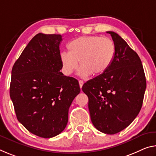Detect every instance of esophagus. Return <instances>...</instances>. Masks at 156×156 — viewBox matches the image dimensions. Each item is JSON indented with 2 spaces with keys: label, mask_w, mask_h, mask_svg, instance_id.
Returning <instances> with one entry per match:
<instances>
[{
  "label": "esophagus",
  "mask_w": 156,
  "mask_h": 156,
  "mask_svg": "<svg viewBox=\"0 0 156 156\" xmlns=\"http://www.w3.org/2000/svg\"><path fill=\"white\" fill-rule=\"evenodd\" d=\"M79 82V85H80V88H82V87H83V84H84V83H83V80H79L78 81Z\"/></svg>",
  "instance_id": "esophagus-1"
}]
</instances>
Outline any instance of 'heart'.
I'll use <instances>...</instances> for the list:
<instances>
[{
  "label": "heart",
  "instance_id": "1",
  "mask_svg": "<svg viewBox=\"0 0 156 156\" xmlns=\"http://www.w3.org/2000/svg\"><path fill=\"white\" fill-rule=\"evenodd\" d=\"M69 52L62 51L60 61L64 72L70 75L79 65L80 73L86 77L102 74L112 65L115 55V46L108 37L83 36L68 44Z\"/></svg>",
  "mask_w": 156,
  "mask_h": 156
}]
</instances>
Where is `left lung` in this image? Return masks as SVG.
I'll list each match as a JSON object with an SVG mask.
<instances>
[{
    "label": "left lung",
    "instance_id": "1",
    "mask_svg": "<svg viewBox=\"0 0 156 156\" xmlns=\"http://www.w3.org/2000/svg\"><path fill=\"white\" fill-rule=\"evenodd\" d=\"M115 46L108 70L84 84L91 122L96 129L113 135L128 127L142 108L147 87L142 62L136 52L115 32H107Z\"/></svg>",
    "mask_w": 156,
    "mask_h": 156
}]
</instances>
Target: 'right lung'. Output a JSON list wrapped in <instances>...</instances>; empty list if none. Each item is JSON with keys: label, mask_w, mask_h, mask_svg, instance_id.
<instances>
[{"label": "right lung", "mask_w": 156, "mask_h": 156, "mask_svg": "<svg viewBox=\"0 0 156 156\" xmlns=\"http://www.w3.org/2000/svg\"><path fill=\"white\" fill-rule=\"evenodd\" d=\"M62 37L36 34L12 70L9 94L17 119L29 132L44 138L65 130L69 108L80 91L76 79L60 71Z\"/></svg>", "instance_id": "obj_1"}]
</instances>
